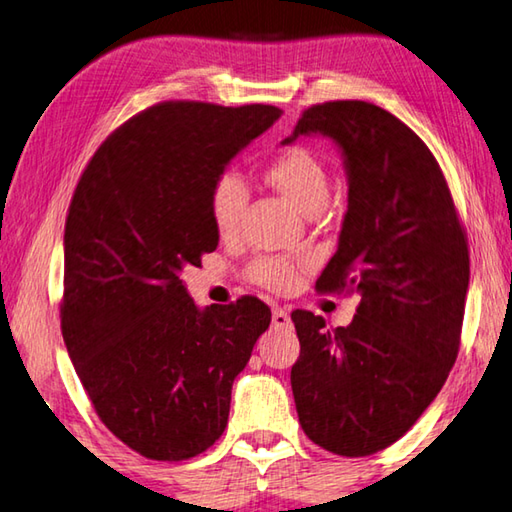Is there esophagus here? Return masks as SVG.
Masks as SVG:
<instances>
[{
	"mask_svg": "<svg viewBox=\"0 0 512 512\" xmlns=\"http://www.w3.org/2000/svg\"><path fill=\"white\" fill-rule=\"evenodd\" d=\"M273 325L275 327H291V316L282 307L273 309Z\"/></svg>",
	"mask_w": 512,
	"mask_h": 512,
	"instance_id": "obj_1",
	"label": "esophagus"
}]
</instances>
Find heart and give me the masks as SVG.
<instances>
[{"instance_id":"1","label":"heart","mask_w":512,"mask_h":512,"mask_svg":"<svg viewBox=\"0 0 512 512\" xmlns=\"http://www.w3.org/2000/svg\"><path fill=\"white\" fill-rule=\"evenodd\" d=\"M268 180L293 205H298L302 212H307L316 205H325L327 201L329 178L325 164L318 160L316 153L305 149V146H291V149L277 155L271 162V167H268ZM246 203L248 187L244 178L235 171H223L214 180L210 192V214L219 235L228 237L239 228ZM305 264V259L291 262L287 257H259L250 266V277L271 291H287L298 282L300 268Z\"/></svg>"}]
</instances>
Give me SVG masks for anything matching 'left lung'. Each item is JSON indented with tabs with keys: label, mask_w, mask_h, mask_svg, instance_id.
Instances as JSON below:
<instances>
[{
	"label": "left lung",
	"mask_w": 512,
	"mask_h": 512,
	"mask_svg": "<svg viewBox=\"0 0 512 512\" xmlns=\"http://www.w3.org/2000/svg\"><path fill=\"white\" fill-rule=\"evenodd\" d=\"M300 135L329 137L348 176L339 248L316 289L357 293L359 307L336 329L293 311V400L309 440L368 456L400 440L443 388L461 343L470 255L436 158L391 112L327 101L302 112L282 144Z\"/></svg>",
	"instance_id": "1"
}]
</instances>
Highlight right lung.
<instances>
[{
    "label": "right lung",
    "mask_w": 512,
    "mask_h": 512,
    "mask_svg": "<svg viewBox=\"0 0 512 512\" xmlns=\"http://www.w3.org/2000/svg\"><path fill=\"white\" fill-rule=\"evenodd\" d=\"M280 115L158 103L117 128L76 185L63 339L101 422L153 461H185L221 438L232 381L271 325L253 296L198 309L180 273L219 246L214 180Z\"/></svg>",
    "instance_id": "obj_1"
}]
</instances>
